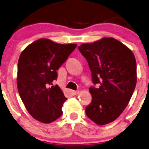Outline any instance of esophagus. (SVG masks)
I'll return each instance as SVG.
<instances>
[{"label": "esophagus", "mask_w": 149, "mask_h": 149, "mask_svg": "<svg viewBox=\"0 0 149 149\" xmlns=\"http://www.w3.org/2000/svg\"><path fill=\"white\" fill-rule=\"evenodd\" d=\"M72 94L73 95H77L79 94V91H74V90H72Z\"/></svg>", "instance_id": "1"}]
</instances>
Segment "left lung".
<instances>
[{
  "mask_svg": "<svg viewBox=\"0 0 149 149\" xmlns=\"http://www.w3.org/2000/svg\"><path fill=\"white\" fill-rule=\"evenodd\" d=\"M87 59L94 85L89 89L92 102L85 113L103 125L118 118L128 105L136 85V62L129 48L114 38L104 37L78 47Z\"/></svg>",
  "mask_w": 149,
  "mask_h": 149,
  "instance_id": "1",
  "label": "left lung"
}]
</instances>
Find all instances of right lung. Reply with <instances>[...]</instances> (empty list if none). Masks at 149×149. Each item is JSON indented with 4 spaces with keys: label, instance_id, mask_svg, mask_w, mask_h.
<instances>
[{
    "label": "right lung",
    "instance_id": "obj_1",
    "mask_svg": "<svg viewBox=\"0 0 149 149\" xmlns=\"http://www.w3.org/2000/svg\"><path fill=\"white\" fill-rule=\"evenodd\" d=\"M77 44H60L40 39L21 52L18 62V93L29 114L36 120L50 123L59 118L67 98L58 85H52L56 70Z\"/></svg>",
    "mask_w": 149,
    "mask_h": 149
}]
</instances>
